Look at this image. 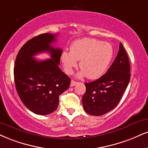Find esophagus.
Returning a JSON list of instances; mask_svg holds the SVG:
<instances>
[{"mask_svg": "<svg viewBox=\"0 0 148 148\" xmlns=\"http://www.w3.org/2000/svg\"><path fill=\"white\" fill-rule=\"evenodd\" d=\"M77 82H76V81H74V80H72V81H71V84H70V86L71 87H73V86H74V85H76V84H77Z\"/></svg>", "mask_w": 148, "mask_h": 148, "instance_id": "34e87169", "label": "esophagus"}]
</instances>
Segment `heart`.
I'll use <instances>...</instances> for the list:
<instances>
[{
    "instance_id": "obj_1",
    "label": "heart",
    "mask_w": 148,
    "mask_h": 148,
    "mask_svg": "<svg viewBox=\"0 0 148 148\" xmlns=\"http://www.w3.org/2000/svg\"><path fill=\"white\" fill-rule=\"evenodd\" d=\"M114 50L109 42L95 38H85L76 40L71 45L70 51H64L61 60L67 74L72 73L78 65L81 71L79 76L86 75L88 79H95L106 72L113 58Z\"/></svg>"
}]
</instances>
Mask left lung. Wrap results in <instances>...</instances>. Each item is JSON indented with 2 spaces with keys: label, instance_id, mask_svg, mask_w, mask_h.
I'll return each instance as SVG.
<instances>
[{
  "label": "left lung",
  "instance_id": "1",
  "mask_svg": "<svg viewBox=\"0 0 148 148\" xmlns=\"http://www.w3.org/2000/svg\"><path fill=\"white\" fill-rule=\"evenodd\" d=\"M130 65L121 43L118 54L106 74L99 79L85 83L86 92L82 99L89 114L101 116L112 110L121 99L130 80Z\"/></svg>",
  "mask_w": 148,
  "mask_h": 148
}]
</instances>
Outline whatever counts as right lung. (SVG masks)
<instances>
[{
    "label": "right lung",
    "mask_w": 148,
    "mask_h": 148,
    "mask_svg": "<svg viewBox=\"0 0 148 148\" xmlns=\"http://www.w3.org/2000/svg\"><path fill=\"white\" fill-rule=\"evenodd\" d=\"M57 34L45 33L28 40L16 58L14 76L17 93L30 111L39 115L54 112L59 96L67 90L71 79L58 67L62 49L51 45ZM49 52L51 58L36 60L33 56Z\"/></svg>",
    "instance_id": "add662e5"
}]
</instances>
